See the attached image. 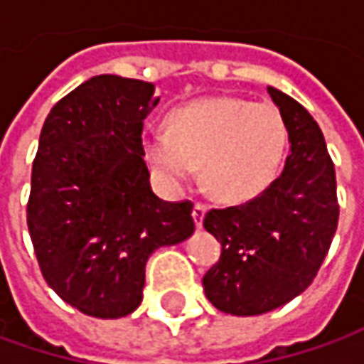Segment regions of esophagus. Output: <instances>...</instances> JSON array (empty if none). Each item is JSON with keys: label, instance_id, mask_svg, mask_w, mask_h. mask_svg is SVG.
Segmentation results:
<instances>
[{"label": "esophagus", "instance_id": "obj_1", "mask_svg": "<svg viewBox=\"0 0 364 364\" xmlns=\"http://www.w3.org/2000/svg\"><path fill=\"white\" fill-rule=\"evenodd\" d=\"M206 204L204 203H196L194 204V208H192V217H194V223H196V227H203V218L206 215Z\"/></svg>", "mask_w": 364, "mask_h": 364}]
</instances>
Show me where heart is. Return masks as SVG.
I'll return each instance as SVG.
<instances>
[{
    "mask_svg": "<svg viewBox=\"0 0 364 364\" xmlns=\"http://www.w3.org/2000/svg\"><path fill=\"white\" fill-rule=\"evenodd\" d=\"M286 144L279 109L239 97L192 101L168 115V132L144 135L147 161L168 186H186L203 166L206 188L225 203L257 196L277 172Z\"/></svg>",
    "mask_w": 364,
    "mask_h": 364,
    "instance_id": "heart-1",
    "label": "heart"
}]
</instances>
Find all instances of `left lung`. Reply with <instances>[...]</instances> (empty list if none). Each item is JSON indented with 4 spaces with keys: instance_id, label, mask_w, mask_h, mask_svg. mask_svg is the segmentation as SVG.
<instances>
[{
    "instance_id": "8db88e82",
    "label": "left lung",
    "mask_w": 364,
    "mask_h": 364,
    "mask_svg": "<svg viewBox=\"0 0 364 364\" xmlns=\"http://www.w3.org/2000/svg\"><path fill=\"white\" fill-rule=\"evenodd\" d=\"M284 115L289 154L282 176L253 200L210 208L204 229L223 247L204 273L206 298L220 312L265 314L312 284L338 225L336 174L314 117L267 87Z\"/></svg>"
}]
</instances>
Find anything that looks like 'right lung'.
Returning a JSON list of instances; mask_svg holds the SVG:
<instances>
[{
    "instance_id": "obj_1",
    "label": "right lung",
    "mask_w": 364,
    "mask_h": 364,
    "mask_svg": "<svg viewBox=\"0 0 364 364\" xmlns=\"http://www.w3.org/2000/svg\"><path fill=\"white\" fill-rule=\"evenodd\" d=\"M158 101L151 82L99 75L42 125L28 231L46 284L82 314H132L147 257L194 232L192 203H166L149 186L141 132Z\"/></svg>"
}]
</instances>
